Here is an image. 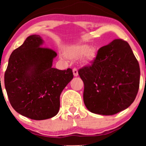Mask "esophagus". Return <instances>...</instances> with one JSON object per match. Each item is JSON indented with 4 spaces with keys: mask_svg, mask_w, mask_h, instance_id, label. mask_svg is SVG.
I'll use <instances>...</instances> for the list:
<instances>
[{
    "mask_svg": "<svg viewBox=\"0 0 146 146\" xmlns=\"http://www.w3.org/2000/svg\"><path fill=\"white\" fill-rule=\"evenodd\" d=\"M73 71V74L74 76H78V70L76 68H74L72 70Z\"/></svg>",
    "mask_w": 146,
    "mask_h": 146,
    "instance_id": "obj_1",
    "label": "esophagus"
}]
</instances>
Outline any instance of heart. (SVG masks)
<instances>
[{"instance_id":"heart-1","label":"heart","mask_w":146,"mask_h":146,"mask_svg":"<svg viewBox=\"0 0 146 146\" xmlns=\"http://www.w3.org/2000/svg\"><path fill=\"white\" fill-rule=\"evenodd\" d=\"M65 54L72 59H78L82 57V62L85 64H91L96 57L94 50L86 44H77L67 48Z\"/></svg>"}]
</instances>
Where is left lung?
Returning a JSON list of instances; mask_svg holds the SVG:
<instances>
[{
  "instance_id": "obj_1",
  "label": "left lung",
  "mask_w": 146,
  "mask_h": 146,
  "mask_svg": "<svg viewBox=\"0 0 146 146\" xmlns=\"http://www.w3.org/2000/svg\"><path fill=\"white\" fill-rule=\"evenodd\" d=\"M84 84V102L91 112L110 115L127 108L139 86V63L129 44L115 39L98 51L89 66L78 70Z\"/></svg>"
}]
</instances>
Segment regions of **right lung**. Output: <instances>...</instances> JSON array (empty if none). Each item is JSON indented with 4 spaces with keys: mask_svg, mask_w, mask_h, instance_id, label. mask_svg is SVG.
Here are the masks:
<instances>
[{
    "mask_svg": "<svg viewBox=\"0 0 146 146\" xmlns=\"http://www.w3.org/2000/svg\"><path fill=\"white\" fill-rule=\"evenodd\" d=\"M39 35L29 36L12 52L5 74V86L12 107L24 116L42 120L55 116L60 96L73 78L72 70L52 68L57 56L41 47Z\"/></svg>",
    "mask_w": 146,
    "mask_h": 146,
    "instance_id": "obj_1",
    "label": "right lung"
}]
</instances>
